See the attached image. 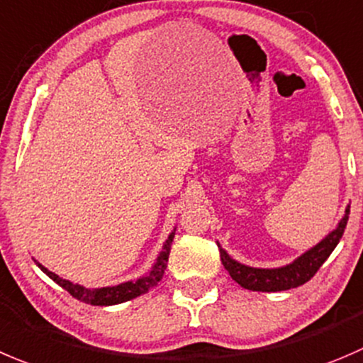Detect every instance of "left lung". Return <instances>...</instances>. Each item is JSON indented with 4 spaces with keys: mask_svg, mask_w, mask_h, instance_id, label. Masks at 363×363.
<instances>
[{
    "mask_svg": "<svg viewBox=\"0 0 363 363\" xmlns=\"http://www.w3.org/2000/svg\"><path fill=\"white\" fill-rule=\"evenodd\" d=\"M347 219H350V206L344 212V217L339 220L337 228L330 231L320 242L315 246L310 247L308 251L296 258L294 262L281 267H272V269H262V267H250L240 262L233 260L223 247L219 246L220 262H223L224 269L230 272V276L239 283L240 287L247 289V291H257V292H279V291H289V289H296L303 283L308 281L320 265L326 262L330 257L331 251L337 247L340 242L346 230Z\"/></svg>",
    "mask_w": 363,
    "mask_h": 363,
    "instance_id": "1",
    "label": "left lung"
}]
</instances>
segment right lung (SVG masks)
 Segmentation results:
<instances>
[{
  "label": "right lung",
  "mask_w": 363,
  "mask_h": 363,
  "mask_svg": "<svg viewBox=\"0 0 363 363\" xmlns=\"http://www.w3.org/2000/svg\"><path fill=\"white\" fill-rule=\"evenodd\" d=\"M174 231H176V228L171 231V233H169L167 240L164 242V247H162L157 262H155V265L151 267V271L147 272V274L140 276V278H137L135 281H132V279H130V281L119 283V285H112V287H98V289L84 287V285H78V283H72V281H69V279L60 278V276L55 274V272H51L50 269L44 267V265L39 264L37 260H35V264L39 265L40 271L46 272V274L50 276L55 283H58L62 289H65V291H67L72 298L78 299V301H84V303H87V305H94V306L119 305V303L130 301V299L139 298V296L146 294L147 291H151V289H153L155 285L160 281L162 276H164L165 267H167L169 251H171L172 239H174Z\"/></svg>",
  "instance_id": "obj_1"
}]
</instances>
